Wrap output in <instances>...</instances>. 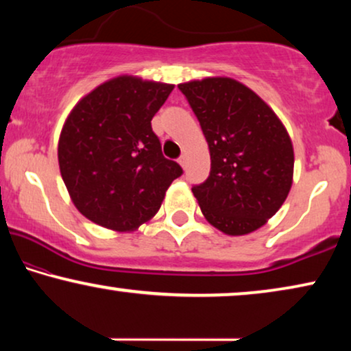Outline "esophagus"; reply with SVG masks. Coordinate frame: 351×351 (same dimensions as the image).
Returning <instances> with one entry per match:
<instances>
[{"mask_svg": "<svg viewBox=\"0 0 351 351\" xmlns=\"http://www.w3.org/2000/svg\"><path fill=\"white\" fill-rule=\"evenodd\" d=\"M179 165H180L182 167H184V169L186 167V156H185V155H182V156L179 158Z\"/></svg>", "mask_w": 351, "mask_h": 351, "instance_id": "esophagus-1", "label": "esophagus"}]
</instances>
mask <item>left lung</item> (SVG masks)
Returning <instances> with one entry per match:
<instances>
[{
  "label": "left lung",
  "mask_w": 351,
  "mask_h": 351,
  "mask_svg": "<svg viewBox=\"0 0 351 351\" xmlns=\"http://www.w3.org/2000/svg\"><path fill=\"white\" fill-rule=\"evenodd\" d=\"M208 141L210 172L193 185L210 225L247 234L281 208L292 185L294 150L275 112L256 93L230 78L179 84Z\"/></svg>",
  "instance_id": "left-lung-1"
}]
</instances>
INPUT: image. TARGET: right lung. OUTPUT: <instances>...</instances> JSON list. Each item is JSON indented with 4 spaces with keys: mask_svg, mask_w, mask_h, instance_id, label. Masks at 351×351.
<instances>
[{
    "mask_svg": "<svg viewBox=\"0 0 351 351\" xmlns=\"http://www.w3.org/2000/svg\"><path fill=\"white\" fill-rule=\"evenodd\" d=\"M172 84L119 76L100 84L71 110L59 141L66 190L84 217L129 232L161 208L172 180L184 174L167 160L152 118Z\"/></svg>",
    "mask_w": 351,
    "mask_h": 351,
    "instance_id": "obj_1",
    "label": "right lung"
}]
</instances>
